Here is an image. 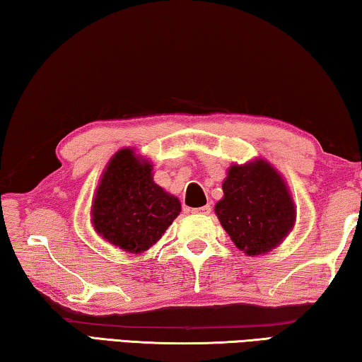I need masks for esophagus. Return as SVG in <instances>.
<instances>
[{
  "label": "esophagus",
  "instance_id": "obj_1",
  "mask_svg": "<svg viewBox=\"0 0 362 362\" xmlns=\"http://www.w3.org/2000/svg\"><path fill=\"white\" fill-rule=\"evenodd\" d=\"M212 211V207L209 204H206L203 207H196V209H192L193 214H201V216H209Z\"/></svg>",
  "mask_w": 362,
  "mask_h": 362
}]
</instances>
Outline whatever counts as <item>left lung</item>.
Here are the masks:
<instances>
[{"label": "left lung", "mask_w": 362, "mask_h": 362, "mask_svg": "<svg viewBox=\"0 0 362 362\" xmlns=\"http://www.w3.org/2000/svg\"><path fill=\"white\" fill-rule=\"evenodd\" d=\"M216 214L235 246L262 255L279 246L296 223L289 188L265 159L233 164L223 180Z\"/></svg>", "instance_id": "obj_1"}]
</instances>
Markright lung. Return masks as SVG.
Instances as JSON below:
<instances>
[{
	"mask_svg": "<svg viewBox=\"0 0 362 362\" xmlns=\"http://www.w3.org/2000/svg\"><path fill=\"white\" fill-rule=\"evenodd\" d=\"M151 170L153 164L132 148L115 153L90 207L94 230L129 254L156 244L182 211L180 201L153 182Z\"/></svg>",
	"mask_w": 362,
	"mask_h": 362,
	"instance_id": "1",
	"label": "right lung"
}]
</instances>
